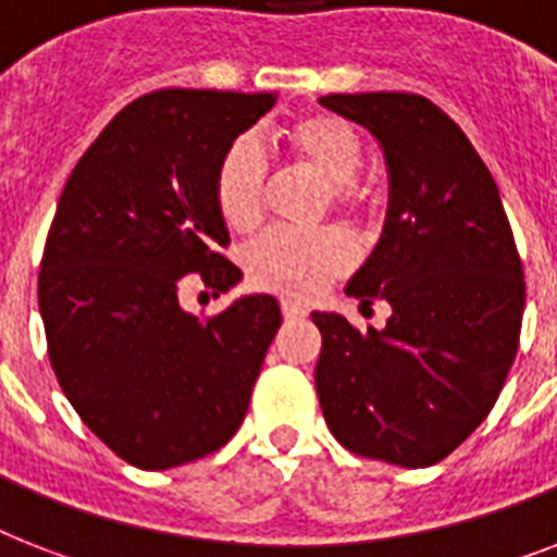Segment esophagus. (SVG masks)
<instances>
[{
	"label": "esophagus",
	"instance_id": "obj_1",
	"mask_svg": "<svg viewBox=\"0 0 557 557\" xmlns=\"http://www.w3.org/2000/svg\"><path fill=\"white\" fill-rule=\"evenodd\" d=\"M280 312H283V318H286V321H304L306 318L304 306L292 304V300H283V304H280Z\"/></svg>",
	"mask_w": 557,
	"mask_h": 557
}]
</instances>
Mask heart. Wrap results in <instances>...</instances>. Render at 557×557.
<instances>
[{
  "label": "heart",
  "instance_id": "1",
  "mask_svg": "<svg viewBox=\"0 0 557 557\" xmlns=\"http://www.w3.org/2000/svg\"><path fill=\"white\" fill-rule=\"evenodd\" d=\"M295 161L323 178V208L356 216L370 205V187L361 178L364 141L349 121L330 112L300 117L286 129ZM271 187L269 156L253 135H236L219 156L213 199L222 222L234 231H251L265 213ZM245 277L253 288L286 300H314L352 269V245L341 231H269L243 251Z\"/></svg>",
  "mask_w": 557,
  "mask_h": 557
}]
</instances>
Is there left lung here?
Wrapping results in <instances>:
<instances>
[{
    "label": "left lung",
    "mask_w": 557,
    "mask_h": 557,
    "mask_svg": "<svg viewBox=\"0 0 557 557\" xmlns=\"http://www.w3.org/2000/svg\"><path fill=\"white\" fill-rule=\"evenodd\" d=\"M370 129L389 173L384 231L349 280L361 309L387 300L384 330L314 312V387L347 450L424 468L492 413L520 341L527 283L500 190L466 133L422 95H326Z\"/></svg>",
    "instance_id": "left-lung-1"
}]
</instances>
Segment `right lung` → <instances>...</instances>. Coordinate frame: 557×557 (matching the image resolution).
<instances>
[{"label":"right lung","instance_id":"1","mask_svg":"<svg viewBox=\"0 0 557 557\" xmlns=\"http://www.w3.org/2000/svg\"><path fill=\"white\" fill-rule=\"evenodd\" d=\"M277 95L161 89L133 100L83 152L39 262V314L54 375L117 457L164 471L208 457L245 419L280 330L269 295L196 318L182 277L213 295L243 271L213 199L219 156Z\"/></svg>","mask_w":557,"mask_h":557}]
</instances>
